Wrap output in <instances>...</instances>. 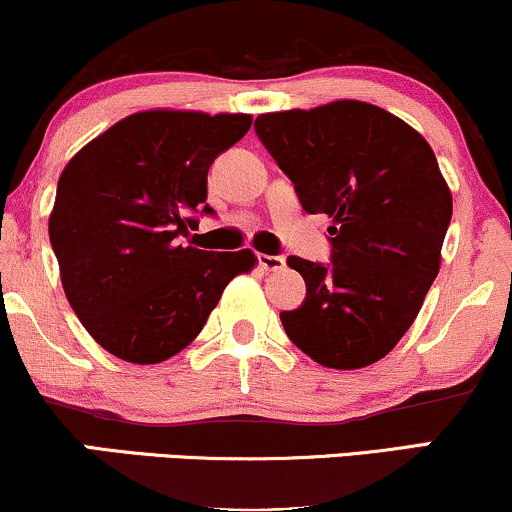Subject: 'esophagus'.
<instances>
[{
	"label": "esophagus",
	"instance_id": "1",
	"mask_svg": "<svg viewBox=\"0 0 512 512\" xmlns=\"http://www.w3.org/2000/svg\"><path fill=\"white\" fill-rule=\"evenodd\" d=\"M257 262H260L264 272H281V269L286 267V260L279 255H257Z\"/></svg>",
	"mask_w": 512,
	"mask_h": 512
}]
</instances>
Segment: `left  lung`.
Masks as SVG:
<instances>
[{"label":"left lung","mask_w":512,"mask_h":512,"mask_svg":"<svg viewBox=\"0 0 512 512\" xmlns=\"http://www.w3.org/2000/svg\"><path fill=\"white\" fill-rule=\"evenodd\" d=\"M255 131L305 212L331 219V267L288 257L307 298L281 312L283 329L324 367L374 365L415 322L441 269L453 197L434 150L360 100L260 114Z\"/></svg>","instance_id":"left-lung-1"}]
</instances>
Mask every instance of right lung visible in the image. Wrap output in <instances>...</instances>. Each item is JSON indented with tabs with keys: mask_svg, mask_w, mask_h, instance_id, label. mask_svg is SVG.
Returning a JSON list of instances; mask_svg holds the SVG:
<instances>
[{
	"mask_svg": "<svg viewBox=\"0 0 512 512\" xmlns=\"http://www.w3.org/2000/svg\"><path fill=\"white\" fill-rule=\"evenodd\" d=\"M250 114L147 109L80 147L59 176L49 240L61 286L100 346L133 365L181 353L221 293L255 269L250 248L178 243L209 212L207 171L250 131Z\"/></svg>",
	"mask_w": 512,
	"mask_h": 512,
	"instance_id": "obj_1",
	"label": "right lung"
}]
</instances>
